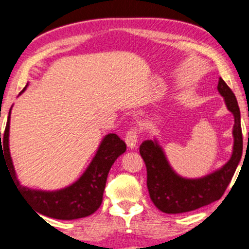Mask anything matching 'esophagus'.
I'll return each instance as SVG.
<instances>
[{
	"label": "esophagus",
	"instance_id": "1",
	"mask_svg": "<svg viewBox=\"0 0 249 249\" xmlns=\"http://www.w3.org/2000/svg\"><path fill=\"white\" fill-rule=\"evenodd\" d=\"M137 141H139V129H137L136 126H134L126 132V136H125V142H126L127 147L135 148L137 144Z\"/></svg>",
	"mask_w": 249,
	"mask_h": 249
}]
</instances>
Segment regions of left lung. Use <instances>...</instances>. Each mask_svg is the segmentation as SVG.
<instances>
[{
    "mask_svg": "<svg viewBox=\"0 0 249 249\" xmlns=\"http://www.w3.org/2000/svg\"><path fill=\"white\" fill-rule=\"evenodd\" d=\"M217 88L224 97L228 109L235 118L233 152L222 169L199 179H187L179 177L170 167L164 152L155 141H144L140 145V154L147 167V187L150 200L161 212L176 214L210 205L223 196L231 182L243 149L240 108L232 90L222 78H219Z\"/></svg>",
    "mask_w": 249,
    "mask_h": 249,
    "instance_id": "1",
    "label": "left lung"
}]
</instances>
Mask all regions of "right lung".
<instances>
[{"instance_id": "1", "label": "right lung", "mask_w": 249, "mask_h": 249, "mask_svg": "<svg viewBox=\"0 0 249 249\" xmlns=\"http://www.w3.org/2000/svg\"><path fill=\"white\" fill-rule=\"evenodd\" d=\"M9 118H11V112L3 136H1L0 132V160L1 157L6 159L4 161L7 162V170L20 196L29 202V205L32 206L35 211L55 219L72 220L92 214L101 206L107 176L113 162L126 150V144L124 141L120 140V137L115 134L107 135L102 141L91 164L74 184L56 192L32 190L20 185L19 180L17 179L8 147ZM2 149L4 150L2 151Z\"/></svg>"}]
</instances>
